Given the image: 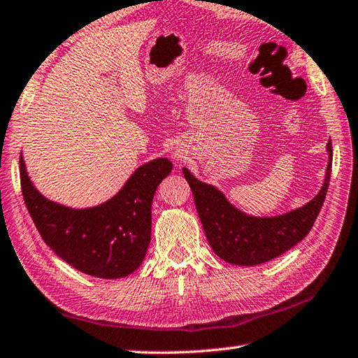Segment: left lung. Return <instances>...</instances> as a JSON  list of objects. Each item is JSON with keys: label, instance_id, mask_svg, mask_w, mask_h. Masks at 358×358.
I'll return each instance as SVG.
<instances>
[{"label": "left lung", "instance_id": "obj_1", "mask_svg": "<svg viewBox=\"0 0 358 358\" xmlns=\"http://www.w3.org/2000/svg\"><path fill=\"white\" fill-rule=\"evenodd\" d=\"M329 161L323 187L314 199L280 216H250L210 184L196 179L185 166L182 173L193 192L206 239L217 256L233 265L252 266L279 257L311 231L328 193L332 169V144L328 141Z\"/></svg>", "mask_w": 358, "mask_h": 358}]
</instances>
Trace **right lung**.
<instances>
[{
    "label": "right lung",
    "mask_w": 358,
    "mask_h": 358,
    "mask_svg": "<svg viewBox=\"0 0 358 358\" xmlns=\"http://www.w3.org/2000/svg\"><path fill=\"white\" fill-rule=\"evenodd\" d=\"M166 157L133 171L104 203L70 208L38 192L20 159L22 197L43 241L78 271L99 279H121L141 266L152 239V202L157 185L171 173Z\"/></svg>",
    "instance_id": "obj_1"
}]
</instances>
